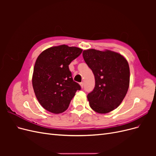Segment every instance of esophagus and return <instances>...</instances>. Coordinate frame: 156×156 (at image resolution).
Instances as JSON below:
<instances>
[{"instance_id": "1", "label": "esophagus", "mask_w": 156, "mask_h": 156, "mask_svg": "<svg viewBox=\"0 0 156 156\" xmlns=\"http://www.w3.org/2000/svg\"><path fill=\"white\" fill-rule=\"evenodd\" d=\"M80 84H81V88H83V87H84V83H83V82H81V83H80Z\"/></svg>"}]
</instances>
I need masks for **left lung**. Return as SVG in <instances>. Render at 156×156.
<instances>
[{
  "label": "left lung",
  "instance_id": "8db88e82",
  "mask_svg": "<svg viewBox=\"0 0 156 156\" xmlns=\"http://www.w3.org/2000/svg\"><path fill=\"white\" fill-rule=\"evenodd\" d=\"M83 58L95 77V87L87 98L92 109L105 114L119 107L129 85V67L120 54L106 50H84Z\"/></svg>",
  "mask_w": 156,
  "mask_h": 156
}]
</instances>
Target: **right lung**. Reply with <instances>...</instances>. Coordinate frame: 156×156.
<instances>
[{
  "label": "right lung",
  "mask_w": 156,
  "mask_h": 156,
  "mask_svg": "<svg viewBox=\"0 0 156 156\" xmlns=\"http://www.w3.org/2000/svg\"><path fill=\"white\" fill-rule=\"evenodd\" d=\"M83 50L66 45L44 51L35 62L32 87L40 105L55 114L63 112L81 86L75 82L69 65Z\"/></svg>",
  "instance_id": "add662e5"
}]
</instances>
